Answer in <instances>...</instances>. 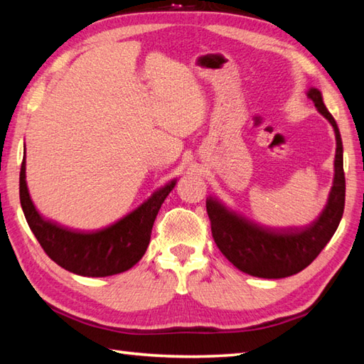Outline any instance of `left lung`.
<instances>
[{
    "instance_id": "1",
    "label": "left lung",
    "mask_w": 364,
    "mask_h": 364,
    "mask_svg": "<svg viewBox=\"0 0 364 364\" xmlns=\"http://www.w3.org/2000/svg\"><path fill=\"white\" fill-rule=\"evenodd\" d=\"M308 98L313 100L318 111L331 123L336 136L333 188L319 219L304 228L274 230L227 210L218 200H206L214 242L231 264L253 277L284 278L304 270L327 245L343 218L346 178L341 134L333 115L322 102L321 92L310 89Z\"/></svg>"
}]
</instances>
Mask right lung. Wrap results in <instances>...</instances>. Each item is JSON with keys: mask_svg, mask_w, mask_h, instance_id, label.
<instances>
[{"mask_svg": "<svg viewBox=\"0 0 364 364\" xmlns=\"http://www.w3.org/2000/svg\"><path fill=\"white\" fill-rule=\"evenodd\" d=\"M25 159L20 168V203L28 225L48 257L68 272L84 277L115 275L133 267L149 247L153 222L175 180L154 192L136 211L95 233L68 230L45 220L31 202Z\"/></svg>", "mask_w": 364, "mask_h": 364, "instance_id": "add662e5", "label": "right lung"}]
</instances>
